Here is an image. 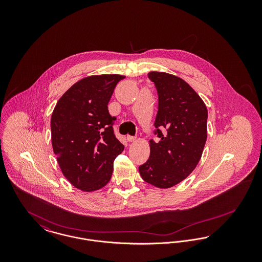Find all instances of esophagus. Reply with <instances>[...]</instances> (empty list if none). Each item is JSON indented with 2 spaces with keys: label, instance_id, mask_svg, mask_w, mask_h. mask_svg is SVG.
Instances as JSON below:
<instances>
[{
  "label": "esophagus",
  "instance_id": "obj_1",
  "mask_svg": "<svg viewBox=\"0 0 262 262\" xmlns=\"http://www.w3.org/2000/svg\"><path fill=\"white\" fill-rule=\"evenodd\" d=\"M126 139H127V141H129V142H133V141H135V140L137 139V137H132V136H127V137H126Z\"/></svg>",
  "mask_w": 262,
  "mask_h": 262
}]
</instances>
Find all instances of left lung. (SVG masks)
I'll return each mask as SVG.
<instances>
[{
    "mask_svg": "<svg viewBox=\"0 0 262 262\" xmlns=\"http://www.w3.org/2000/svg\"><path fill=\"white\" fill-rule=\"evenodd\" d=\"M148 77L158 93L154 134L159 140H149V158L138 169L146 183L169 188L184 181L200 162L207 138L208 113L184 79L163 72H150Z\"/></svg>",
    "mask_w": 262,
    "mask_h": 262,
    "instance_id": "1",
    "label": "left lung"
}]
</instances>
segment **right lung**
Wrapping results in <instances>:
<instances>
[{
    "mask_svg": "<svg viewBox=\"0 0 262 262\" xmlns=\"http://www.w3.org/2000/svg\"><path fill=\"white\" fill-rule=\"evenodd\" d=\"M120 75L80 79L59 99L51 118L52 146L67 180L83 191L105 187L124 150L116 138L108 103Z\"/></svg>",
    "mask_w": 262,
    "mask_h": 262,
    "instance_id": "add662e5",
    "label": "right lung"
}]
</instances>
